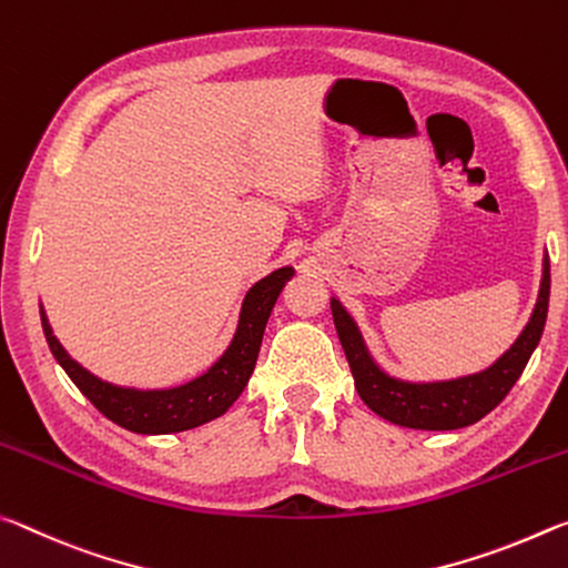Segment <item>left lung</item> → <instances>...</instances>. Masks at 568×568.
<instances>
[{"mask_svg": "<svg viewBox=\"0 0 568 568\" xmlns=\"http://www.w3.org/2000/svg\"><path fill=\"white\" fill-rule=\"evenodd\" d=\"M548 292H551V268H548V258H544V278L536 310L526 329L514 342V347L488 369L478 372V375L450 379V383L415 385L387 377L372 362L355 322L349 320L345 306L337 300H332V317L342 349L347 355L352 377H355L357 393L372 413L395 425L415 427V430H458V427L473 425L480 417H486L516 385L544 334Z\"/></svg>", "mask_w": 568, "mask_h": 568, "instance_id": "obj_1", "label": "left lung"}]
</instances>
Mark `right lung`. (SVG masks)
<instances>
[{"instance_id":"add662e5","label":"right lung","mask_w":568,"mask_h":568,"mask_svg":"<svg viewBox=\"0 0 568 568\" xmlns=\"http://www.w3.org/2000/svg\"><path fill=\"white\" fill-rule=\"evenodd\" d=\"M292 274V266L276 268V272L251 286L244 300V310H241L234 342H231L229 349L223 352V357L209 372H203L201 377L191 379V383H185L181 387L130 389L102 383V379L90 375L85 367H80L78 362L62 349L58 337L52 334L44 312L42 329L54 359L60 362L72 383L80 387V393L85 395L108 420L118 423L120 427H125V430L143 435L181 433L223 415L236 403V397L244 393L251 372H254L256 365L258 347H262L268 314H272L276 296L284 290V284L290 282Z\"/></svg>"}]
</instances>
